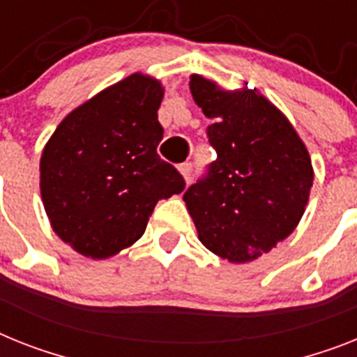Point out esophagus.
<instances>
[{
  "instance_id": "1",
  "label": "esophagus",
  "mask_w": 357,
  "mask_h": 357,
  "mask_svg": "<svg viewBox=\"0 0 357 357\" xmlns=\"http://www.w3.org/2000/svg\"><path fill=\"white\" fill-rule=\"evenodd\" d=\"M179 172H181V176L185 178V181H190L192 179V172H194V167L192 163H181L179 165Z\"/></svg>"
}]
</instances>
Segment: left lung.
Segmentation results:
<instances>
[{"mask_svg":"<svg viewBox=\"0 0 357 357\" xmlns=\"http://www.w3.org/2000/svg\"><path fill=\"white\" fill-rule=\"evenodd\" d=\"M190 92L212 119L206 136L218 158L183 202L211 252L252 261L298 227L314 181L312 161L289 119L256 89L223 91L192 74Z\"/></svg>","mask_w":357,"mask_h":357,"instance_id":"left-lung-1","label":"left lung"}]
</instances>
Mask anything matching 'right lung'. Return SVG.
<instances>
[{
	"mask_svg": "<svg viewBox=\"0 0 357 357\" xmlns=\"http://www.w3.org/2000/svg\"><path fill=\"white\" fill-rule=\"evenodd\" d=\"M161 100V83L136 72L72 110L45 145V212L76 252L105 259L130 247L155 203L183 192V176L158 155Z\"/></svg>",
	"mask_w": 357,
	"mask_h": 357,
	"instance_id": "right-lung-1",
	"label": "right lung"
}]
</instances>
